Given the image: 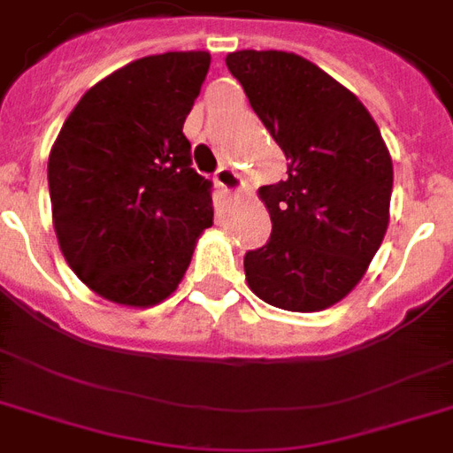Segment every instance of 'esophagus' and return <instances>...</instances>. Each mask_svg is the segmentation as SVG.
<instances>
[{"instance_id": "esophagus-1", "label": "esophagus", "mask_w": 453, "mask_h": 453, "mask_svg": "<svg viewBox=\"0 0 453 453\" xmlns=\"http://www.w3.org/2000/svg\"><path fill=\"white\" fill-rule=\"evenodd\" d=\"M213 180L219 185L220 190L226 197H237L242 190V178L234 173L233 169H227V166H220L216 173H213Z\"/></svg>"}]
</instances>
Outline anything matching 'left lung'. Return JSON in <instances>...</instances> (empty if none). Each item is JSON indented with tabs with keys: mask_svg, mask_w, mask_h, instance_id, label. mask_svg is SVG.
Instances as JSON below:
<instances>
[{
	"mask_svg": "<svg viewBox=\"0 0 453 453\" xmlns=\"http://www.w3.org/2000/svg\"><path fill=\"white\" fill-rule=\"evenodd\" d=\"M226 65L289 159V176L258 190L273 233L244 256L249 287L275 308H329L386 234L393 162L379 127L357 96L296 53L247 49Z\"/></svg>",
	"mask_w": 453,
	"mask_h": 453,
	"instance_id": "obj_1",
	"label": "left lung"
}]
</instances>
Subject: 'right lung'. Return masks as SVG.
<instances>
[{"mask_svg":"<svg viewBox=\"0 0 453 453\" xmlns=\"http://www.w3.org/2000/svg\"><path fill=\"white\" fill-rule=\"evenodd\" d=\"M209 63L206 51L134 60L81 96L53 143L49 195L60 251L108 301H164L213 223L211 180L192 169L183 134Z\"/></svg>","mask_w":453,"mask_h":453,"instance_id":"add662e5","label":"right lung"}]
</instances>
